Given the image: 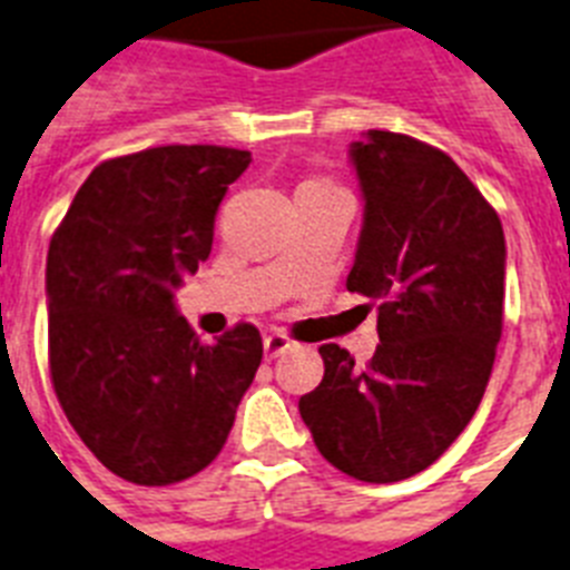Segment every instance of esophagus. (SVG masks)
Listing matches in <instances>:
<instances>
[{"mask_svg":"<svg viewBox=\"0 0 570 570\" xmlns=\"http://www.w3.org/2000/svg\"><path fill=\"white\" fill-rule=\"evenodd\" d=\"M296 341H291L288 335H282V332H271V335H265V355L267 358H279L282 352L294 350Z\"/></svg>","mask_w":570,"mask_h":570,"instance_id":"obj_1","label":"esophagus"}]
</instances>
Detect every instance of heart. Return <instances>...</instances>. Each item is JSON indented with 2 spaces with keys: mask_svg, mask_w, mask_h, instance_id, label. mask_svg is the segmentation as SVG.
I'll list each match as a JSON object with an SVG mask.
<instances>
[{
  "mask_svg": "<svg viewBox=\"0 0 570 570\" xmlns=\"http://www.w3.org/2000/svg\"><path fill=\"white\" fill-rule=\"evenodd\" d=\"M328 186H332V183H326V180H308L303 189H328Z\"/></svg>",
  "mask_w": 570,
  "mask_h": 570,
  "instance_id": "obj_1",
  "label": "heart"
}]
</instances>
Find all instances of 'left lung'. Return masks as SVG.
<instances>
[{
	"label": "left lung",
	"mask_w": 570,
	"mask_h": 570,
	"mask_svg": "<svg viewBox=\"0 0 570 570\" xmlns=\"http://www.w3.org/2000/svg\"><path fill=\"white\" fill-rule=\"evenodd\" d=\"M364 191L346 288L379 303V350L355 366L323 343L326 373L299 416L328 463L396 483L449 449L478 411L504 328L498 212L449 154L390 130L352 142Z\"/></svg>",
	"instance_id": "obj_1"
}]
</instances>
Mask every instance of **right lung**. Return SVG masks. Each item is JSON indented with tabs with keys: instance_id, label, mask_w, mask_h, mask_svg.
<instances>
[{
	"instance_id": "1",
	"label": "right lung",
	"mask_w": 570,
	"mask_h": 570,
	"mask_svg": "<svg viewBox=\"0 0 570 570\" xmlns=\"http://www.w3.org/2000/svg\"><path fill=\"white\" fill-rule=\"evenodd\" d=\"M247 166L250 150L220 145L107 159L51 235V384L83 445L139 487L180 483L218 458L262 364L256 326L200 343L174 308Z\"/></svg>"
}]
</instances>
